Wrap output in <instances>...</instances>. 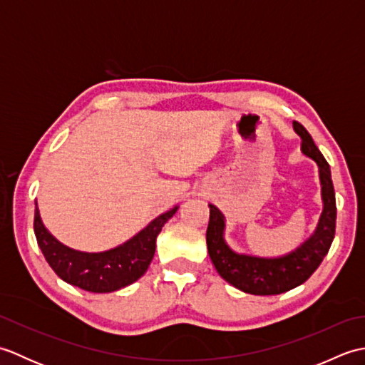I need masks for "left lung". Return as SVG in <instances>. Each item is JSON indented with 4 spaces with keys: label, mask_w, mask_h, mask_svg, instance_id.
Masks as SVG:
<instances>
[{
    "label": "left lung",
    "mask_w": 365,
    "mask_h": 365,
    "mask_svg": "<svg viewBox=\"0 0 365 365\" xmlns=\"http://www.w3.org/2000/svg\"><path fill=\"white\" fill-rule=\"evenodd\" d=\"M293 128L301 136V150L311 157L320 170L323 213L315 234L297 251L279 259H260L242 255L230 250L222 238L224 216L210 205V221L207 227V247L213 265L222 279L245 293L279 294L306 282L320 267L328 254L336 234V192L331 169L309 131L293 120Z\"/></svg>",
    "instance_id": "1"
}]
</instances>
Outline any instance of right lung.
<instances>
[{
	"instance_id": "1",
	"label": "right lung",
	"mask_w": 365,
	"mask_h": 365,
	"mask_svg": "<svg viewBox=\"0 0 365 365\" xmlns=\"http://www.w3.org/2000/svg\"><path fill=\"white\" fill-rule=\"evenodd\" d=\"M177 207L155 218L130 242L106 252L89 254L71 250L54 238L42 224L36 207L34 234L45 260L63 281L94 293H108L133 284L141 277L155 254L157 237Z\"/></svg>"
}]
</instances>
